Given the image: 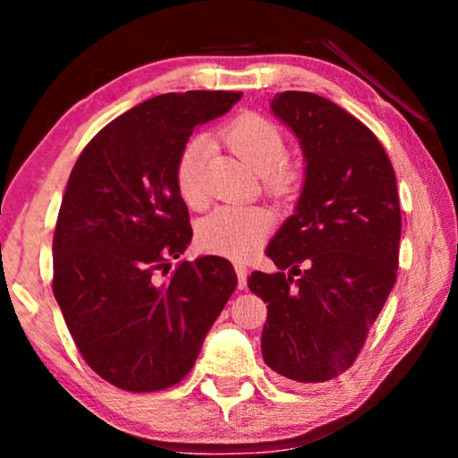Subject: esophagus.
Listing matches in <instances>:
<instances>
[{
    "mask_svg": "<svg viewBox=\"0 0 458 458\" xmlns=\"http://www.w3.org/2000/svg\"><path fill=\"white\" fill-rule=\"evenodd\" d=\"M235 273H237V287H240V290H243V287H246V284H248V267H246V262H242V260H235Z\"/></svg>",
    "mask_w": 458,
    "mask_h": 458,
    "instance_id": "1",
    "label": "esophagus"
}]
</instances>
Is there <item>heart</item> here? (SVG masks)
<instances>
[{"label":"heart","mask_w":458,"mask_h":458,"mask_svg":"<svg viewBox=\"0 0 458 458\" xmlns=\"http://www.w3.org/2000/svg\"><path fill=\"white\" fill-rule=\"evenodd\" d=\"M223 140L227 141L231 152L240 156L254 173L265 177V190L268 193L290 198L298 191L302 173L298 166L284 162L287 143L277 124L259 114H243L223 131ZM208 152L210 141L206 137H193L179 152L174 166L179 196L193 208H199L206 202L204 162ZM271 229V212L260 206H223L198 225V243L210 254L248 259L265 243Z\"/></svg>","instance_id":"b5f03b06"}]
</instances>
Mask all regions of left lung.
<instances>
[{"label":"left lung","mask_w":458,"mask_h":458,"mask_svg":"<svg viewBox=\"0 0 458 458\" xmlns=\"http://www.w3.org/2000/svg\"><path fill=\"white\" fill-rule=\"evenodd\" d=\"M271 112L298 137L304 185L267 246L277 271H254L248 287L267 302V365L321 384L352 365L396 284V174L371 129L331 99L284 91Z\"/></svg>","instance_id":"1"}]
</instances>
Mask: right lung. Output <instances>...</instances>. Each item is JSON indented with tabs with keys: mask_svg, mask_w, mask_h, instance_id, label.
Here are the masks:
<instances>
[{
	"mask_svg": "<svg viewBox=\"0 0 458 458\" xmlns=\"http://www.w3.org/2000/svg\"><path fill=\"white\" fill-rule=\"evenodd\" d=\"M242 91L165 93L99 131L81 152L54 233V296L93 371L127 392H156L191 371L237 287L221 256L179 259L191 242L174 183L193 129Z\"/></svg>",
	"mask_w": 458,
	"mask_h": 458,
	"instance_id": "1",
	"label": "right lung"
}]
</instances>
